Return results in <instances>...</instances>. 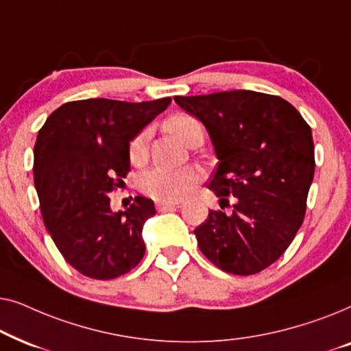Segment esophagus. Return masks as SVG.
<instances>
[{
  "instance_id": "1",
  "label": "esophagus",
  "mask_w": 351,
  "mask_h": 351,
  "mask_svg": "<svg viewBox=\"0 0 351 351\" xmlns=\"http://www.w3.org/2000/svg\"><path fill=\"white\" fill-rule=\"evenodd\" d=\"M179 206V203H166V201H158L156 203V209L158 210H167V209H174Z\"/></svg>"
}]
</instances>
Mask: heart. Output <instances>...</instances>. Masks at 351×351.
Segmentation results:
<instances>
[{
	"mask_svg": "<svg viewBox=\"0 0 351 351\" xmlns=\"http://www.w3.org/2000/svg\"><path fill=\"white\" fill-rule=\"evenodd\" d=\"M166 129L172 136L184 143H189L196 131H201V124L190 114H174L166 121ZM148 156V132L143 131L131 142L129 158L134 165H141ZM203 179L199 167L185 166L171 169V167L156 166L141 176V189L152 198L160 201H179Z\"/></svg>",
	"mask_w": 351,
	"mask_h": 351,
	"instance_id": "1",
	"label": "heart"
}]
</instances>
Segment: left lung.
Returning a JSON list of instances; mask_svg holds the SVG:
<instances>
[{
    "label": "left lung",
    "mask_w": 351,
    "mask_h": 351,
    "mask_svg": "<svg viewBox=\"0 0 351 351\" xmlns=\"http://www.w3.org/2000/svg\"><path fill=\"white\" fill-rule=\"evenodd\" d=\"M204 124L219 165L209 190L233 213L209 210L195 230L201 252L220 270L254 275L289 247L306 209L315 174L311 129L278 95L225 90L176 95Z\"/></svg>",
    "instance_id": "1"
}]
</instances>
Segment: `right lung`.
I'll list each match as a JSON object with an SVG mask.
<instances>
[{"label":"right lung","instance_id":"add662e5","mask_svg":"<svg viewBox=\"0 0 351 351\" xmlns=\"http://www.w3.org/2000/svg\"><path fill=\"white\" fill-rule=\"evenodd\" d=\"M169 104L171 97L66 102L38 132L33 176L43 220L65 261L84 276L113 280L145 254L142 228L156 214L153 201L136 196L114 213L108 195L131 169L129 142Z\"/></svg>","mask_w":351,"mask_h":351}]
</instances>
